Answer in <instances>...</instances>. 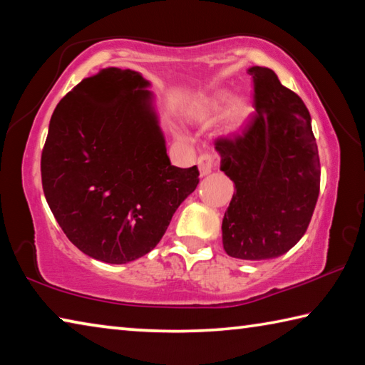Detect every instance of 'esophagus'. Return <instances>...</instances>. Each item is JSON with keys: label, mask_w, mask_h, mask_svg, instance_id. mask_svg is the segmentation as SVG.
<instances>
[{"label": "esophagus", "mask_w": 365, "mask_h": 365, "mask_svg": "<svg viewBox=\"0 0 365 365\" xmlns=\"http://www.w3.org/2000/svg\"><path fill=\"white\" fill-rule=\"evenodd\" d=\"M219 163V156L214 153H202L200 158H197V168H200V174L201 175H207L211 174L212 169L217 165Z\"/></svg>", "instance_id": "esophagus-1"}]
</instances>
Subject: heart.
<instances>
[{
	"instance_id": "1",
	"label": "heart",
	"mask_w": 365,
	"mask_h": 365,
	"mask_svg": "<svg viewBox=\"0 0 365 365\" xmlns=\"http://www.w3.org/2000/svg\"><path fill=\"white\" fill-rule=\"evenodd\" d=\"M230 101V98L227 95H219L217 98H214V100L207 104L206 109H205V117L206 119H217V117L224 113L227 103ZM250 115V108L248 104L242 100H237L233 104L230 110H228V119H230V128H238L243 125V122L248 119Z\"/></svg>"
}]
</instances>
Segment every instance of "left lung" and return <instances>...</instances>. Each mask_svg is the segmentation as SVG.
Instances as JSON below:
<instances>
[{"instance_id":"left-lung-1","label":"left lung","mask_w":365,"mask_h":365,"mask_svg":"<svg viewBox=\"0 0 365 365\" xmlns=\"http://www.w3.org/2000/svg\"><path fill=\"white\" fill-rule=\"evenodd\" d=\"M255 114L242 133L215 140L220 170L235 183L222 220L228 256L269 261L306 233L320 188V160L311 114L267 67H250Z\"/></svg>"}]
</instances>
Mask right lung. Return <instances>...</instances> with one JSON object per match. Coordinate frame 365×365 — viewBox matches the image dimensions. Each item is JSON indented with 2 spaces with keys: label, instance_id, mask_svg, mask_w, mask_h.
<instances>
[{
  "label": "right lung",
  "instance_id": "add662e5",
  "mask_svg": "<svg viewBox=\"0 0 365 365\" xmlns=\"http://www.w3.org/2000/svg\"><path fill=\"white\" fill-rule=\"evenodd\" d=\"M146 86L117 67L83 78L54 109L41 153L43 193L59 227L108 264L150 252L200 183L196 165L170 164Z\"/></svg>",
  "mask_w": 365,
  "mask_h": 365
}]
</instances>
